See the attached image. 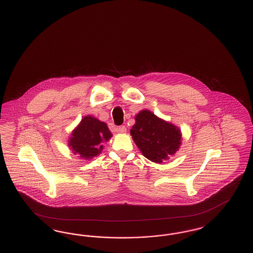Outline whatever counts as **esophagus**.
Returning <instances> with one entry per match:
<instances>
[{"instance_id":"obj_1","label":"esophagus","mask_w":253,"mask_h":253,"mask_svg":"<svg viewBox=\"0 0 253 253\" xmlns=\"http://www.w3.org/2000/svg\"><path fill=\"white\" fill-rule=\"evenodd\" d=\"M117 132H121V133L126 132V127H125V126H119V127L117 128Z\"/></svg>"}]
</instances>
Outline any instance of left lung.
I'll return each instance as SVG.
<instances>
[{
	"mask_svg": "<svg viewBox=\"0 0 253 253\" xmlns=\"http://www.w3.org/2000/svg\"><path fill=\"white\" fill-rule=\"evenodd\" d=\"M134 120L131 135L146 158L162 163L179 150L182 133L177 126L158 118L149 110L140 111Z\"/></svg>",
	"mask_w": 253,
	"mask_h": 253,
	"instance_id": "1",
	"label": "left lung"
}]
</instances>
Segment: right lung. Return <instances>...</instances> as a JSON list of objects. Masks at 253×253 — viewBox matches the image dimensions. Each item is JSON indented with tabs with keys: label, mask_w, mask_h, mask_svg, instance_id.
<instances>
[{
	"label": "right lung",
	"mask_w": 253,
	"mask_h": 253,
	"mask_svg": "<svg viewBox=\"0 0 253 253\" xmlns=\"http://www.w3.org/2000/svg\"><path fill=\"white\" fill-rule=\"evenodd\" d=\"M105 122L92 116H85L73 130L68 139V146L75 155L84 160L97 157L103 150V144L112 137Z\"/></svg>",
	"instance_id": "1"
}]
</instances>
